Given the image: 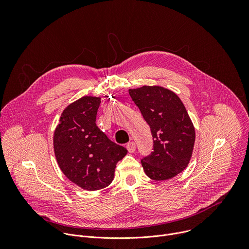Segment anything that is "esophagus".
<instances>
[{"label":"esophagus","instance_id":"34e87169","mask_svg":"<svg viewBox=\"0 0 249 249\" xmlns=\"http://www.w3.org/2000/svg\"><path fill=\"white\" fill-rule=\"evenodd\" d=\"M126 148H127V150H128L129 153H134L135 150H136V144L134 143V142H130V143L127 144Z\"/></svg>","mask_w":249,"mask_h":249}]
</instances>
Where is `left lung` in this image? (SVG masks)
<instances>
[{
    "instance_id": "8db88e82",
    "label": "left lung",
    "mask_w": 249,
    "mask_h": 249,
    "mask_svg": "<svg viewBox=\"0 0 249 249\" xmlns=\"http://www.w3.org/2000/svg\"><path fill=\"white\" fill-rule=\"evenodd\" d=\"M129 94L151 128L154 151L141 160L151 179H171L192 157L195 128L184 104L172 90L159 86L129 89Z\"/></svg>"
}]
</instances>
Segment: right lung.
<instances>
[{
  "mask_svg": "<svg viewBox=\"0 0 249 249\" xmlns=\"http://www.w3.org/2000/svg\"><path fill=\"white\" fill-rule=\"evenodd\" d=\"M100 97L83 96L63 110L53 135L62 172L79 187L95 191L114 178L116 163L127 150L111 142L95 124Z\"/></svg>",
  "mask_w": 249,
  "mask_h": 249,
  "instance_id": "obj_1",
  "label": "right lung"
}]
</instances>
